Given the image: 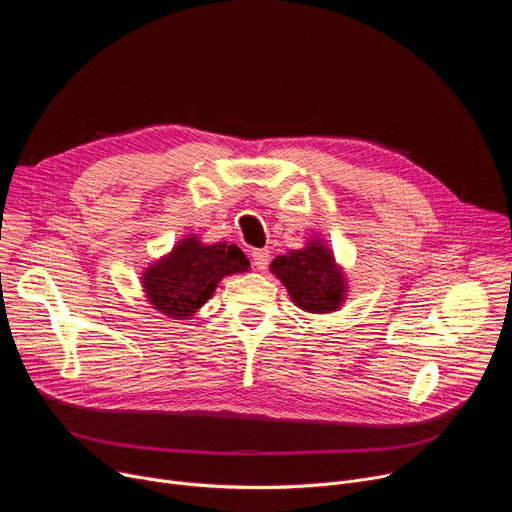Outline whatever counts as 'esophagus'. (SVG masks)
I'll use <instances>...</instances> for the list:
<instances>
[{
	"instance_id": "esophagus-1",
	"label": "esophagus",
	"mask_w": 512,
	"mask_h": 512,
	"mask_svg": "<svg viewBox=\"0 0 512 512\" xmlns=\"http://www.w3.org/2000/svg\"><path fill=\"white\" fill-rule=\"evenodd\" d=\"M251 259H253V265L263 271L269 265V251L267 249H253Z\"/></svg>"
}]
</instances>
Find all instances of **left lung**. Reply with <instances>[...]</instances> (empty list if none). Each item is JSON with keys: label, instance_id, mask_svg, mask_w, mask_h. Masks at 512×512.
Wrapping results in <instances>:
<instances>
[{"label": "left lung", "instance_id": "1", "mask_svg": "<svg viewBox=\"0 0 512 512\" xmlns=\"http://www.w3.org/2000/svg\"><path fill=\"white\" fill-rule=\"evenodd\" d=\"M271 273L281 279L291 300L306 312H334L346 296L344 273L334 263L330 249L320 241H312L300 251L275 257Z\"/></svg>", "mask_w": 512, "mask_h": 512}]
</instances>
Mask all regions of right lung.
Returning a JSON list of instances; mask_svg holds the SVG:
<instances>
[{
    "label": "right lung",
    "mask_w": 512,
    "mask_h": 512,
    "mask_svg": "<svg viewBox=\"0 0 512 512\" xmlns=\"http://www.w3.org/2000/svg\"><path fill=\"white\" fill-rule=\"evenodd\" d=\"M247 269L249 259L237 245H202L198 237H188L145 269L141 283L158 312L186 320L206 304L218 281Z\"/></svg>",
    "instance_id": "obj_1"
}]
</instances>
